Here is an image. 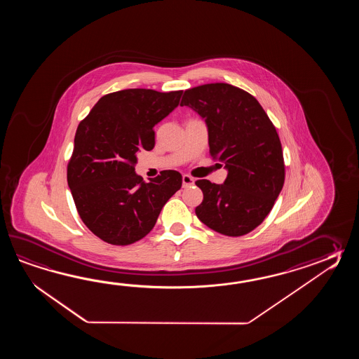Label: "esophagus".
I'll list each match as a JSON object with an SVG mask.
<instances>
[{
  "instance_id": "1",
  "label": "esophagus",
  "mask_w": 359,
  "mask_h": 359,
  "mask_svg": "<svg viewBox=\"0 0 359 359\" xmlns=\"http://www.w3.org/2000/svg\"><path fill=\"white\" fill-rule=\"evenodd\" d=\"M195 182V180L192 178V177L189 176V175H183L182 176V183L183 187H187V186H191V184H194Z\"/></svg>"
}]
</instances>
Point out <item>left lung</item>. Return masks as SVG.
I'll use <instances>...</instances> for the list:
<instances>
[{
  "label": "left lung",
  "instance_id": "obj_1",
  "mask_svg": "<svg viewBox=\"0 0 359 359\" xmlns=\"http://www.w3.org/2000/svg\"><path fill=\"white\" fill-rule=\"evenodd\" d=\"M183 105L205 121L209 153L229 170L222 184L195 182L204 195L195 213L222 235L252 232L272 210L285 182L283 146L273 123L258 100L229 83L186 90Z\"/></svg>",
  "mask_w": 359,
  "mask_h": 359
}]
</instances>
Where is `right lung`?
Returning a JSON list of instances; mask_svg holds the SVG:
<instances>
[{
    "label": "right lung",
    "instance_id": "add662e5",
    "mask_svg": "<svg viewBox=\"0 0 359 359\" xmlns=\"http://www.w3.org/2000/svg\"><path fill=\"white\" fill-rule=\"evenodd\" d=\"M181 96L182 91L146 88L107 93L76 128L69 189L81 219L107 244L145 237L182 186L177 170H163L150 182L135 172L138 151L153 150L155 124L178 107Z\"/></svg>",
    "mask_w": 359,
    "mask_h": 359
}]
</instances>
